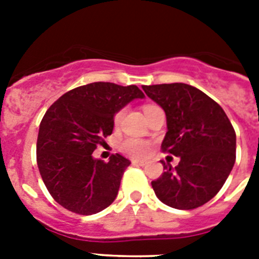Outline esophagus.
<instances>
[{
	"mask_svg": "<svg viewBox=\"0 0 259 259\" xmlns=\"http://www.w3.org/2000/svg\"><path fill=\"white\" fill-rule=\"evenodd\" d=\"M132 163L136 164V166H145L146 162H144V161H137V159H135V161H132Z\"/></svg>",
	"mask_w": 259,
	"mask_h": 259,
	"instance_id": "obj_1",
	"label": "esophagus"
}]
</instances>
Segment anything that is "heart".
I'll list each match as a JSON object with an SVG mask.
<instances>
[{"label":"heart","mask_w":259,"mask_h":259,"mask_svg":"<svg viewBox=\"0 0 259 259\" xmlns=\"http://www.w3.org/2000/svg\"><path fill=\"white\" fill-rule=\"evenodd\" d=\"M155 107L158 106H155V105H145L144 106V113H145V115L149 114ZM123 114H124V109H120L119 111H116L115 116H114V123L115 124H119V122L122 120ZM119 149L122 150L124 154L130 155V157L145 158L150 153V144L145 140H141V139H136V137H128V139H124L120 143Z\"/></svg>","instance_id":"b5f03b06"}]
</instances>
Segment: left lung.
Instances as JSON below:
<instances>
[{
    "mask_svg": "<svg viewBox=\"0 0 259 259\" xmlns=\"http://www.w3.org/2000/svg\"><path fill=\"white\" fill-rule=\"evenodd\" d=\"M164 110L167 132L161 149L180 158L152 187L164 205L192 210L221 191L236 161V134L224 110L200 89L183 83L144 85Z\"/></svg>",
    "mask_w": 259,
    "mask_h": 259,
    "instance_id": "1",
    "label": "left lung"
}]
</instances>
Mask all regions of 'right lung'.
Returning a JSON list of instances; mask_svg holds the SVG:
<instances>
[{
    "label": "right lung",
    "instance_id": "obj_1",
    "mask_svg": "<svg viewBox=\"0 0 259 259\" xmlns=\"http://www.w3.org/2000/svg\"><path fill=\"white\" fill-rule=\"evenodd\" d=\"M143 97L136 85L97 81L71 89L47 110L36 159L45 187L61 206L92 215L113 203L131 162L118 153L109 162L93 159L92 153L113 134L116 111Z\"/></svg>",
    "mask_w": 259,
    "mask_h": 259
}]
</instances>
